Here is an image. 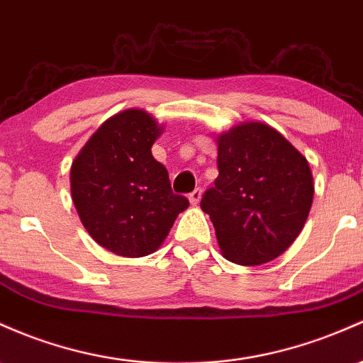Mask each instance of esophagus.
Masks as SVG:
<instances>
[{"mask_svg":"<svg viewBox=\"0 0 363 363\" xmlns=\"http://www.w3.org/2000/svg\"><path fill=\"white\" fill-rule=\"evenodd\" d=\"M200 200H201V189L200 188H196L193 191V193H189V203H191V205H198Z\"/></svg>","mask_w":363,"mask_h":363,"instance_id":"34e87169","label":"esophagus"}]
</instances>
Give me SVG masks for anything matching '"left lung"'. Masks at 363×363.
Listing matches in <instances>:
<instances>
[{"label":"left lung","instance_id":"left-lung-1","mask_svg":"<svg viewBox=\"0 0 363 363\" xmlns=\"http://www.w3.org/2000/svg\"><path fill=\"white\" fill-rule=\"evenodd\" d=\"M218 177L201 198L220 252L240 265L282 255L303 229L313 200L308 162L281 133L245 122L217 138Z\"/></svg>","mask_w":363,"mask_h":363}]
</instances>
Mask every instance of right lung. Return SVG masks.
<instances>
[{"label": "right lung", "instance_id": "1", "mask_svg": "<svg viewBox=\"0 0 363 363\" xmlns=\"http://www.w3.org/2000/svg\"><path fill=\"white\" fill-rule=\"evenodd\" d=\"M160 134L148 111L123 110L103 122L72 162L70 193L82 225L121 257L153 253L189 206L151 155Z\"/></svg>", "mask_w": 363, "mask_h": 363}]
</instances>
